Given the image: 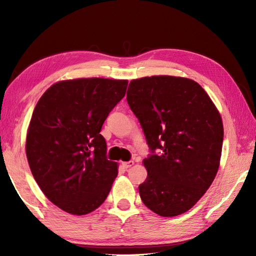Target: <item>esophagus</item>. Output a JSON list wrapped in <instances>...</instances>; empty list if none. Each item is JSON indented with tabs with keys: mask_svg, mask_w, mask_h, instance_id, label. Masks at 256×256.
<instances>
[{
	"mask_svg": "<svg viewBox=\"0 0 256 256\" xmlns=\"http://www.w3.org/2000/svg\"><path fill=\"white\" fill-rule=\"evenodd\" d=\"M134 165V162L133 160H128V162H122V166L125 168V170H128V168L132 167Z\"/></svg>",
	"mask_w": 256,
	"mask_h": 256,
	"instance_id": "esophagus-1",
	"label": "esophagus"
}]
</instances>
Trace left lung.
<instances>
[{
	"label": "left lung",
	"mask_w": 256,
	"mask_h": 256,
	"mask_svg": "<svg viewBox=\"0 0 256 256\" xmlns=\"http://www.w3.org/2000/svg\"><path fill=\"white\" fill-rule=\"evenodd\" d=\"M126 100L150 150L143 160L148 178L138 186L140 199L162 216L182 214L202 197L218 172L220 113L196 81L172 76L132 80Z\"/></svg>",
	"instance_id": "left-lung-1"
}]
</instances>
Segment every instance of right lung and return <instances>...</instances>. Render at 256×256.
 I'll use <instances>...</instances> for the list:
<instances>
[{"instance_id": "obj_1", "label": "right lung", "mask_w": 256, "mask_h": 256, "mask_svg": "<svg viewBox=\"0 0 256 256\" xmlns=\"http://www.w3.org/2000/svg\"><path fill=\"white\" fill-rule=\"evenodd\" d=\"M126 88L128 80L59 81L37 102L26 138L27 160L42 192L68 214H89L110 192L118 164L108 160L100 131Z\"/></svg>"}]
</instances>
